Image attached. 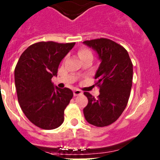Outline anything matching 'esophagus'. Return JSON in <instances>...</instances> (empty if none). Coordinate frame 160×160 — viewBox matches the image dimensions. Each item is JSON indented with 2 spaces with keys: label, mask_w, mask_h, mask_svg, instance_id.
Here are the masks:
<instances>
[{
  "label": "esophagus",
  "mask_w": 160,
  "mask_h": 160,
  "mask_svg": "<svg viewBox=\"0 0 160 160\" xmlns=\"http://www.w3.org/2000/svg\"><path fill=\"white\" fill-rule=\"evenodd\" d=\"M83 92L80 90H73V95L74 96H78V95H81Z\"/></svg>",
  "instance_id": "1"
}]
</instances>
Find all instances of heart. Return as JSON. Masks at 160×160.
<instances>
[{
  "mask_svg": "<svg viewBox=\"0 0 160 160\" xmlns=\"http://www.w3.org/2000/svg\"><path fill=\"white\" fill-rule=\"evenodd\" d=\"M78 56L80 59H83V58L88 57V56H93V54H92V52L89 49L83 47L79 49Z\"/></svg>",
  "mask_w": 160,
  "mask_h": 160,
  "instance_id": "obj_1",
  "label": "heart"
}]
</instances>
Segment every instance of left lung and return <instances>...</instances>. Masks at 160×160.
Returning a JSON list of instances; mask_svg holds the SVG:
<instances>
[{
    "instance_id": "8db88e82",
    "label": "left lung",
    "mask_w": 160,
    "mask_h": 160,
    "mask_svg": "<svg viewBox=\"0 0 160 160\" xmlns=\"http://www.w3.org/2000/svg\"><path fill=\"white\" fill-rule=\"evenodd\" d=\"M83 44L97 52L101 64L97 70L95 83L100 94L94 98L84 92L88 104L83 108L85 119L97 127L115 122L126 108L132 85L133 66L127 50L108 38L88 40Z\"/></svg>"
}]
</instances>
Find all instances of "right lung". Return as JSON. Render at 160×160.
<instances>
[{"instance_id": "add662e5", "label": "right lung", "mask_w": 160, "mask_h": 160, "mask_svg": "<svg viewBox=\"0 0 160 160\" xmlns=\"http://www.w3.org/2000/svg\"><path fill=\"white\" fill-rule=\"evenodd\" d=\"M74 45L40 42L27 48L18 61L14 70L18 100L25 116L38 128L54 129L63 122L64 110L73 93L69 88L54 86L51 80Z\"/></svg>"}]
</instances>
